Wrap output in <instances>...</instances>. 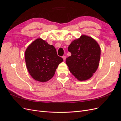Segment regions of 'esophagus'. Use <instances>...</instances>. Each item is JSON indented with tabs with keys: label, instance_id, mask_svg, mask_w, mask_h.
I'll use <instances>...</instances> for the list:
<instances>
[{
	"label": "esophagus",
	"instance_id": "esophagus-1",
	"mask_svg": "<svg viewBox=\"0 0 121 121\" xmlns=\"http://www.w3.org/2000/svg\"><path fill=\"white\" fill-rule=\"evenodd\" d=\"M63 57V60H65V59H66V56H63V57Z\"/></svg>",
	"mask_w": 121,
	"mask_h": 121
}]
</instances>
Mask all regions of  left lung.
Wrapping results in <instances>:
<instances>
[{
    "label": "left lung",
    "instance_id": "1",
    "mask_svg": "<svg viewBox=\"0 0 121 121\" xmlns=\"http://www.w3.org/2000/svg\"><path fill=\"white\" fill-rule=\"evenodd\" d=\"M68 51L72 54L65 63L69 71L79 81L90 79L98 67L100 58V47L92 37L82 35L72 41Z\"/></svg>",
    "mask_w": 121,
    "mask_h": 121
}]
</instances>
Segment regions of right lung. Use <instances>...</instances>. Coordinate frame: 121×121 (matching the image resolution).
Returning a JSON list of instances; mask_svg holds the SVG:
<instances>
[{
  "label": "right lung",
  "instance_id": "1",
  "mask_svg": "<svg viewBox=\"0 0 121 121\" xmlns=\"http://www.w3.org/2000/svg\"><path fill=\"white\" fill-rule=\"evenodd\" d=\"M28 71L36 81L45 82L52 79L58 65L63 61L56 49L41 38L36 39L27 47L25 53Z\"/></svg>",
  "mask_w": 121,
  "mask_h": 121
}]
</instances>
